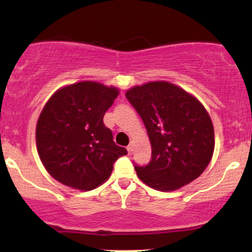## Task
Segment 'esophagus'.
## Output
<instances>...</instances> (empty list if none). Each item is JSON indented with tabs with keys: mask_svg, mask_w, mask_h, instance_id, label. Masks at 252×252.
I'll use <instances>...</instances> for the list:
<instances>
[{
	"mask_svg": "<svg viewBox=\"0 0 252 252\" xmlns=\"http://www.w3.org/2000/svg\"><path fill=\"white\" fill-rule=\"evenodd\" d=\"M126 150H128V154L129 155L132 154V146H131V144H129V146L126 147Z\"/></svg>",
	"mask_w": 252,
	"mask_h": 252,
	"instance_id": "34e87169",
	"label": "esophagus"
}]
</instances>
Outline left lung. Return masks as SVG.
Instances as JSON below:
<instances>
[{"label": "left lung", "mask_w": 252, "mask_h": 252, "mask_svg": "<svg viewBox=\"0 0 252 252\" xmlns=\"http://www.w3.org/2000/svg\"><path fill=\"white\" fill-rule=\"evenodd\" d=\"M126 97L142 118L152 143L149 163H134L138 178L162 192L198 178L215 149L212 121L201 103L167 82L135 86Z\"/></svg>", "instance_id": "obj_1"}]
</instances>
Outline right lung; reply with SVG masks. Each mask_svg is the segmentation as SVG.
Masks as SVG:
<instances>
[{"label": "right lung", "mask_w": 252, "mask_h": 252, "mask_svg": "<svg viewBox=\"0 0 252 252\" xmlns=\"http://www.w3.org/2000/svg\"><path fill=\"white\" fill-rule=\"evenodd\" d=\"M117 96L116 88L82 82L59 90L46 103L36 124V147L56 180L94 189L108 180L117 158L128 154L103 122Z\"/></svg>", "instance_id": "right-lung-1"}]
</instances>
